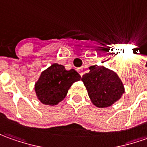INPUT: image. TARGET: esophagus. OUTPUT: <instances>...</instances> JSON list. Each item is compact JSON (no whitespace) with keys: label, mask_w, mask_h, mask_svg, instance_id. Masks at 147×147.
<instances>
[{"label":"esophagus","mask_w":147,"mask_h":147,"mask_svg":"<svg viewBox=\"0 0 147 147\" xmlns=\"http://www.w3.org/2000/svg\"><path fill=\"white\" fill-rule=\"evenodd\" d=\"M77 71H78L79 73H80V76H83V69L82 68H78L77 69Z\"/></svg>","instance_id":"34e87169"}]
</instances>
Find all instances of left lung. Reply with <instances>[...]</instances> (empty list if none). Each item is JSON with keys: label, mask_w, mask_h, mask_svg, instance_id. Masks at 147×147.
<instances>
[{"label": "left lung", "mask_w": 147, "mask_h": 147, "mask_svg": "<svg viewBox=\"0 0 147 147\" xmlns=\"http://www.w3.org/2000/svg\"><path fill=\"white\" fill-rule=\"evenodd\" d=\"M92 102L98 107H108L124 94V85L117 74L100 66H92L81 78Z\"/></svg>", "instance_id": "obj_1"}]
</instances>
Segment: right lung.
I'll list each match as a JSON object with an SVG mask.
<instances>
[{"instance_id": "right-lung-1", "label": "right lung", "mask_w": 147, "mask_h": 147, "mask_svg": "<svg viewBox=\"0 0 147 147\" xmlns=\"http://www.w3.org/2000/svg\"><path fill=\"white\" fill-rule=\"evenodd\" d=\"M80 76L74 69L67 71L64 66L54 63L41 73L35 84L38 99L45 105H57L63 100L68 89Z\"/></svg>"}]
</instances>
